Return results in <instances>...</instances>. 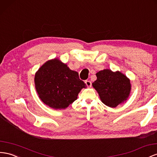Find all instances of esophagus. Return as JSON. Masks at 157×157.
Here are the masks:
<instances>
[{"label": "esophagus", "instance_id": "esophagus-1", "mask_svg": "<svg viewBox=\"0 0 157 157\" xmlns=\"http://www.w3.org/2000/svg\"><path fill=\"white\" fill-rule=\"evenodd\" d=\"M85 84L88 87H91L92 86V82L90 81V80H86Z\"/></svg>", "mask_w": 157, "mask_h": 157}]
</instances>
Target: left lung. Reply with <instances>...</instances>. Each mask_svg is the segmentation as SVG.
<instances>
[{"instance_id": "8db88e82", "label": "left lung", "mask_w": 157, "mask_h": 157, "mask_svg": "<svg viewBox=\"0 0 157 157\" xmlns=\"http://www.w3.org/2000/svg\"><path fill=\"white\" fill-rule=\"evenodd\" d=\"M92 86L98 93L101 102L110 108H116L128 99L131 85L127 76L117 71H100Z\"/></svg>"}]
</instances>
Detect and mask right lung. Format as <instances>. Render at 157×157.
I'll return each mask as SVG.
<instances>
[{
    "mask_svg": "<svg viewBox=\"0 0 157 157\" xmlns=\"http://www.w3.org/2000/svg\"><path fill=\"white\" fill-rule=\"evenodd\" d=\"M34 82L40 100L55 109L67 108L86 87L77 72L57 58L46 61L37 71Z\"/></svg>",
    "mask_w": 157,
    "mask_h": 157,
    "instance_id": "1",
    "label": "right lung"
}]
</instances>
